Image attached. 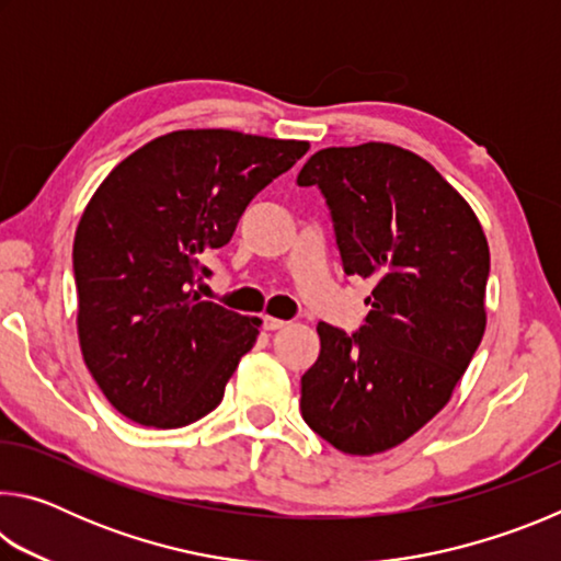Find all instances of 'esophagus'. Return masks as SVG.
<instances>
[{
  "mask_svg": "<svg viewBox=\"0 0 561 561\" xmlns=\"http://www.w3.org/2000/svg\"><path fill=\"white\" fill-rule=\"evenodd\" d=\"M284 324H287V321L274 319V317H262V327L267 329V331H277V329H282Z\"/></svg>",
  "mask_w": 561,
  "mask_h": 561,
  "instance_id": "obj_1",
  "label": "esophagus"
}]
</instances>
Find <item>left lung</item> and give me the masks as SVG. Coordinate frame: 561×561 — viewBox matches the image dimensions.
<instances>
[{
    "instance_id": "1",
    "label": "left lung",
    "mask_w": 561,
    "mask_h": 561,
    "mask_svg": "<svg viewBox=\"0 0 561 561\" xmlns=\"http://www.w3.org/2000/svg\"><path fill=\"white\" fill-rule=\"evenodd\" d=\"M297 185L321 190L341 267L374 284L354 334L319 321L301 417L341 453H383L450 401L480 346L488 240L458 190L398 146L324 148Z\"/></svg>"
}]
</instances>
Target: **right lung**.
I'll use <instances>...</instances> for the list:
<instances>
[{
    "mask_svg": "<svg viewBox=\"0 0 561 561\" xmlns=\"http://www.w3.org/2000/svg\"><path fill=\"white\" fill-rule=\"evenodd\" d=\"M304 140L175 130L111 170L73 237L79 341L130 421L183 428L215 411L262 321L193 291L247 205L307 153Z\"/></svg>",
    "mask_w": 561,
    "mask_h": 561,
    "instance_id": "add662e5",
    "label": "right lung"
}]
</instances>
